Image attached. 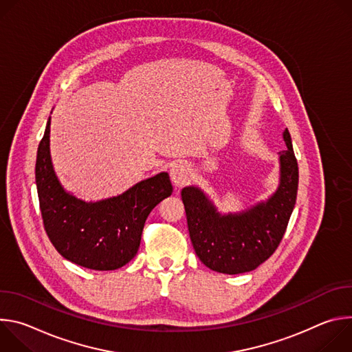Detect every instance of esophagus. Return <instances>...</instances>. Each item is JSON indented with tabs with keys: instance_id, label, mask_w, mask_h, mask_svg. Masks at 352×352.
<instances>
[{
	"instance_id": "obj_1",
	"label": "esophagus",
	"mask_w": 352,
	"mask_h": 352,
	"mask_svg": "<svg viewBox=\"0 0 352 352\" xmlns=\"http://www.w3.org/2000/svg\"><path fill=\"white\" fill-rule=\"evenodd\" d=\"M170 177L177 188L184 186L190 179V168L185 163H177L170 170Z\"/></svg>"
}]
</instances>
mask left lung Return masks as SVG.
<instances>
[{
  "label": "left lung",
  "instance_id": "1",
  "mask_svg": "<svg viewBox=\"0 0 352 352\" xmlns=\"http://www.w3.org/2000/svg\"><path fill=\"white\" fill-rule=\"evenodd\" d=\"M283 136L287 148L280 152V185L267 202L239 214L221 216L202 190L195 186L182 189L193 249L209 269L226 274L250 272L280 245L298 192V163L288 129Z\"/></svg>",
  "mask_w": 352,
  "mask_h": 352
}]
</instances>
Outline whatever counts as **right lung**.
I'll return each mask as SVG.
<instances>
[{
	"instance_id": "add662e5",
	"label": "right lung",
	"mask_w": 352,
	"mask_h": 352,
	"mask_svg": "<svg viewBox=\"0 0 352 352\" xmlns=\"http://www.w3.org/2000/svg\"><path fill=\"white\" fill-rule=\"evenodd\" d=\"M36 185L44 230L58 254L100 272L120 269L133 259L147 216L173 193L167 173L96 204L67 193L50 157V118L37 148Z\"/></svg>"
}]
</instances>
